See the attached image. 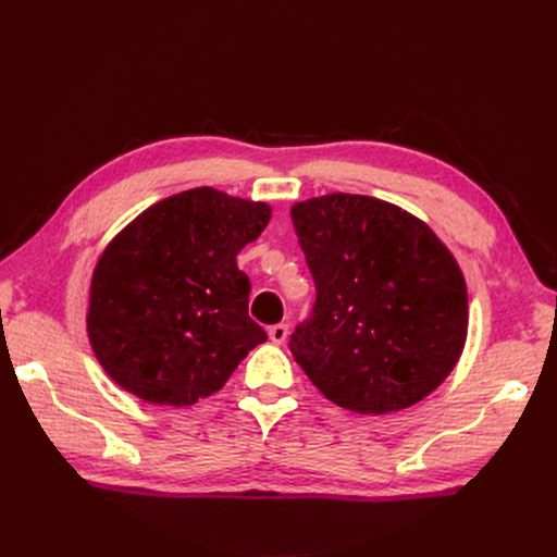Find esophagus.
<instances>
[{
  "instance_id": "1",
  "label": "esophagus",
  "mask_w": 557,
  "mask_h": 557,
  "mask_svg": "<svg viewBox=\"0 0 557 557\" xmlns=\"http://www.w3.org/2000/svg\"><path fill=\"white\" fill-rule=\"evenodd\" d=\"M269 336H271V341H273L275 345H282V343L286 341V336H288V325H284V323L273 325V327L269 330Z\"/></svg>"
}]
</instances>
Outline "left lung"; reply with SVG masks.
<instances>
[{
  "mask_svg": "<svg viewBox=\"0 0 557 557\" xmlns=\"http://www.w3.org/2000/svg\"><path fill=\"white\" fill-rule=\"evenodd\" d=\"M315 284L288 349L357 413H393L441 386L467 338V286L433 230L386 200L330 194L290 208Z\"/></svg>",
  "mask_w": 557,
  "mask_h": 557,
  "instance_id": "obj_1",
  "label": "left lung"
}]
</instances>
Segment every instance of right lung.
Here are the masks:
<instances>
[{
    "instance_id": "right-lung-1",
    "label": "right lung",
    "mask_w": 557,
    "mask_h": 557,
    "mask_svg": "<svg viewBox=\"0 0 557 557\" xmlns=\"http://www.w3.org/2000/svg\"><path fill=\"white\" fill-rule=\"evenodd\" d=\"M271 221L267 202L212 187L169 196L103 250L87 334L99 363L149 404L191 406L221 391L267 341L248 315L250 280L237 255Z\"/></svg>"
}]
</instances>
